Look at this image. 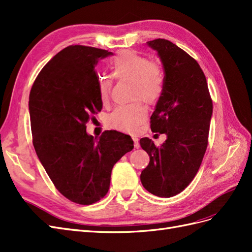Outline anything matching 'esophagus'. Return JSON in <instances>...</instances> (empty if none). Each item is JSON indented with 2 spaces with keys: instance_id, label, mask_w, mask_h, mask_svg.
<instances>
[{
  "instance_id": "1",
  "label": "esophagus",
  "mask_w": 252,
  "mask_h": 252,
  "mask_svg": "<svg viewBox=\"0 0 252 252\" xmlns=\"http://www.w3.org/2000/svg\"><path fill=\"white\" fill-rule=\"evenodd\" d=\"M132 140H133V142H134V148L138 149V148L140 147V143H139V140L136 139V138H132Z\"/></svg>"
}]
</instances>
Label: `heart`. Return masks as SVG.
Listing matches in <instances>:
<instances>
[{"instance_id": "1", "label": "heart", "mask_w": 252, "mask_h": 252, "mask_svg": "<svg viewBox=\"0 0 252 252\" xmlns=\"http://www.w3.org/2000/svg\"><path fill=\"white\" fill-rule=\"evenodd\" d=\"M109 67L117 79L132 80L131 96L142 98L154 105L162 97L165 87V75L161 64L149 61L146 57L133 50L119 51L109 62ZM98 97L105 103L108 101L112 81L105 74L96 78ZM147 118V109L141 101L121 105L114 109L107 119L111 128L124 132H135Z\"/></svg>"}]
</instances>
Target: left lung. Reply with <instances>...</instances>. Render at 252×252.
Instances as JSON below:
<instances>
[{"mask_svg":"<svg viewBox=\"0 0 252 252\" xmlns=\"http://www.w3.org/2000/svg\"><path fill=\"white\" fill-rule=\"evenodd\" d=\"M157 50L165 73V87L150 118L154 132L165 133L159 147L148 138L140 140L150 161L141 173L144 188L161 197L184 190L199 170L208 145L212 100L200 65L172 42H147Z\"/></svg>","mask_w":252,"mask_h":252,"instance_id":"obj_1","label":"left lung"}]
</instances>
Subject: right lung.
<instances>
[{
  "label": "right lung",
  "mask_w": 252,
  "mask_h": 252,
  "mask_svg": "<svg viewBox=\"0 0 252 252\" xmlns=\"http://www.w3.org/2000/svg\"><path fill=\"white\" fill-rule=\"evenodd\" d=\"M108 50L71 45L43 67L29 94L32 143L56 188L68 200L91 205L108 192L111 170L133 149L130 136L116 130L95 139L86 132L101 111L95 66Z\"/></svg>",
  "instance_id": "obj_1"
}]
</instances>
